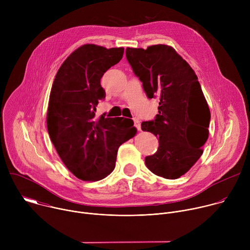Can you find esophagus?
Here are the masks:
<instances>
[{
    "label": "esophagus",
    "instance_id": "34e87169",
    "mask_svg": "<svg viewBox=\"0 0 250 250\" xmlns=\"http://www.w3.org/2000/svg\"><path fill=\"white\" fill-rule=\"evenodd\" d=\"M133 122H134V126L136 127V129H137V130H140V129H141V125H140L139 120L136 119V118H134V119H133Z\"/></svg>",
    "mask_w": 250,
    "mask_h": 250
}]
</instances>
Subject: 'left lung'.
<instances>
[{
	"label": "left lung",
	"instance_id": "1",
	"mask_svg": "<svg viewBox=\"0 0 250 250\" xmlns=\"http://www.w3.org/2000/svg\"><path fill=\"white\" fill-rule=\"evenodd\" d=\"M134 75L148 99L158 98V114L141 129L159 138L146 167L166 179L184 175L201 157L208 137L210 113L198 77L174 48L164 44L125 49Z\"/></svg>",
	"mask_w": 250,
	"mask_h": 250
}]
</instances>
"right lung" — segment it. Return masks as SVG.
<instances>
[{"label": "right lung", "mask_w": 250, "mask_h": 250, "mask_svg": "<svg viewBox=\"0 0 250 250\" xmlns=\"http://www.w3.org/2000/svg\"><path fill=\"white\" fill-rule=\"evenodd\" d=\"M124 48L86 44L71 53L52 84L47 129L65 166L84 181H98L113 172L119 147L134 136L133 121L95 118L105 98L101 78L123 58Z\"/></svg>", "instance_id": "add662e5"}]
</instances>
